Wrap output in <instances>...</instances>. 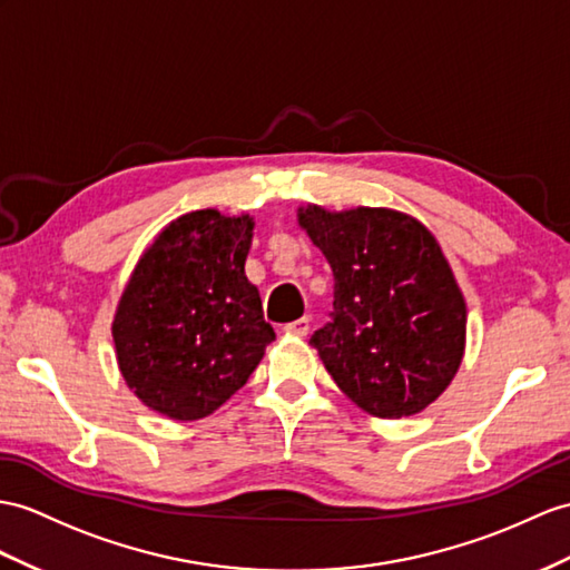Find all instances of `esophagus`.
<instances>
[{"label":"esophagus","instance_id":"obj_1","mask_svg":"<svg viewBox=\"0 0 570 570\" xmlns=\"http://www.w3.org/2000/svg\"><path fill=\"white\" fill-rule=\"evenodd\" d=\"M309 326H312V322L307 316H302V318H297V322H289V324H285V333H293V336H307L309 333Z\"/></svg>","mask_w":570,"mask_h":570}]
</instances>
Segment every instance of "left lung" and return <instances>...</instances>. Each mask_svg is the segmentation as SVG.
<instances>
[{
	"label": "left lung",
	"instance_id": "left-lung-1",
	"mask_svg": "<svg viewBox=\"0 0 570 570\" xmlns=\"http://www.w3.org/2000/svg\"><path fill=\"white\" fill-rule=\"evenodd\" d=\"M333 271L331 322L309 343L341 392L380 419L423 411L464 355L466 307L419 219L386 207L299 210Z\"/></svg>",
	"mask_w": 570,
	"mask_h": 570
}]
</instances>
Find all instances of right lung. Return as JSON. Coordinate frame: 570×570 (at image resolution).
Masks as SVG:
<instances>
[{"mask_svg":"<svg viewBox=\"0 0 570 570\" xmlns=\"http://www.w3.org/2000/svg\"><path fill=\"white\" fill-rule=\"evenodd\" d=\"M252 217L198 210L171 222L137 263L114 341L130 390L151 411L198 421L239 392L275 331L246 281Z\"/></svg>","mask_w":570,"mask_h":570,"instance_id":"right-lung-1","label":"right lung"}]
</instances>
